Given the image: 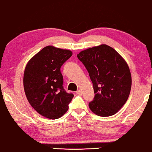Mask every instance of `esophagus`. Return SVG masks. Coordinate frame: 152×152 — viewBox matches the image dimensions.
<instances>
[{
  "instance_id": "34e87169",
  "label": "esophagus",
  "mask_w": 152,
  "mask_h": 152,
  "mask_svg": "<svg viewBox=\"0 0 152 152\" xmlns=\"http://www.w3.org/2000/svg\"><path fill=\"white\" fill-rule=\"evenodd\" d=\"M77 94H80V95H81V90H78V91H77Z\"/></svg>"
}]
</instances>
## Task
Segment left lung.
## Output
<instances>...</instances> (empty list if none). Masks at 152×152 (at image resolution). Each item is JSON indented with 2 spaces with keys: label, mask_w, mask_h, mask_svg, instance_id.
I'll return each instance as SVG.
<instances>
[{
  "label": "left lung",
  "mask_w": 152,
  "mask_h": 152,
  "mask_svg": "<svg viewBox=\"0 0 152 152\" xmlns=\"http://www.w3.org/2000/svg\"><path fill=\"white\" fill-rule=\"evenodd\" d=\"M77 58L86 68L93 85L95 94L88 104L91 110L100 116L115 114L131 91L132 76L126 61L106 45L81 50Z\"/></svg>",
  "instance_id": "1"
}]
</instances>
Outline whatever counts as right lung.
<instances>
[{
	"label": "right lung",
	"mask_w": 152,
	"mask_h": 152,
	"mask_svg": "<svg viewBox=\"0 0 152 152\" xmlns=\"http://www.w3.org/2000/svg\"><path fill=\"white\" fill-rule=\"evenodd\" d=\"M71 50L49 45L32 57L26 65L23 86L28 102L44 117L57 119L66 113L73 94L63 88L60 68Z\"/></svg>",
	"instance_id": "right-lung-1"
}]
</instances>
